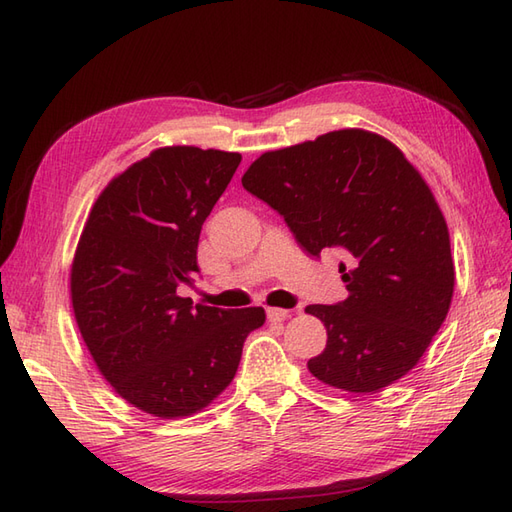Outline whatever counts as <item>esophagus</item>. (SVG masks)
<instances>
[{
	"label": "esophagus",
	"instance_id": "esophagus-1",
	"mask_svg": "<svg viewBox=\"0 0 512 512\" xmlns=\"http://www.w3.org/2000/svg\"><path fill=\"white\" fill-rule=\"evenodd\" d=\"M268 320L270 323H281V320H285L290 316L288 310H281V307H268Z\"/></svg>",
	"mask_w": 512,
	"mask_h": 512
}]
</instances>
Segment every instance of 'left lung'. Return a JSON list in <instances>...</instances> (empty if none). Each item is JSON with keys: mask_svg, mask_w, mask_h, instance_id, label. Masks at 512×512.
I'll use <instances>...</instances> for the list:
<instances>
[{"mask_svg": "<svg viewBox=\"0 0 512 512\" xmlns=\"http://www.w3.org/2000/svg\"><path fill=\"white\" fill-rule=\"evenodd\" d=\"M242 185L307 253L344 255L347 299L305 307L327 329L310 373L360 395L410 373L449 312L456 272L443 211L406 154L371 130H331L264 152Z\"/></svg>", "mask_w": 512, "mask_h": 512, "instance_id": "1", "label": "left lung"}]
</instances>
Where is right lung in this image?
<instances>
[{
	"instance_id": "add662e5",
	"label": "right lung",
	"mask_w": 512,
	"mask_h": 512,
	"mask_svg": "<svg viewBox=\"0 0 512 512\" xmlns=\"http://www.w3.org/2000/svg\"><path fill=\"white\" fill-rule=\"evenodd\" d=\"M240 152L165 146L111 178L80 233L69 288L76 325L102 377L159 419L205 410L240 366L264 307L220 310L178 296L198 272L202 222Z\"/></svg>"
}]
</instances>
